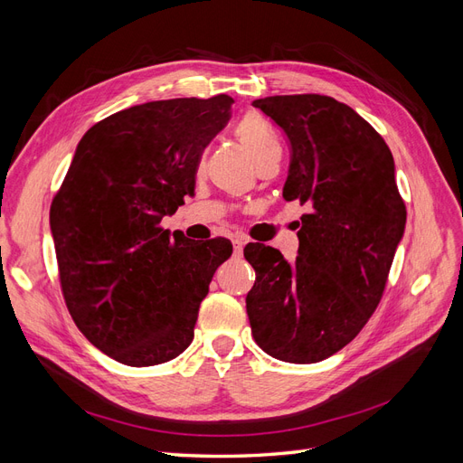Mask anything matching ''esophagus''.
I'll return each instance as SVG.
<instances>
[{"mask_svg": "<svg viewBox=\"0 0 463 463\" xmlns=\"http://www.w3.org/2000/svg\"><path fill=\"white\" fill-rule=\"evenodd\" d=\"M243 245H245V241L241 240V237H235V240H233V250H235V255H241Z\"/></svg>", "mask_w": 463, "mask_h": 463, "instance_id": "obj_1", "label": "esophagus"}]
</instances>
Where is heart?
<instances>
[{
  "mask_svg": "<svg viewBox=\"0 0 463 463\" xmlns=\"http://www.w3.org/2000/svg\"><path fill=\"white\" fill-rule=\"evenodd\" d=\"M235 135L259 167L269 162H279L282 158V145H279L274 129L259 114L245 116L235 125Z\"/></svg>",
  "mask_w": 463,
  "mask_h": 463,
  "instance_id": "b5f03b06",
  "label": "heart"
}]
</instances>
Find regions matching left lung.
Listing matches in <instances>:
<instances>
[{
  "label": "left lung",
  "instance_id": "1",
  "mask_svg": "<svg viewBox=\"0 0 463 463\" xmlns=\"http://www.w3.org/2000/svg\"><path fill=\"white\" fill-rule=\"evenodd\" d=\"M289 143L286 201L307 204L296 262L272 247H245L255 269L247 293L262 352L317 363L352 342L383 299L405 204L384 138L355 109L320 94L253 102Z\"/></svg>",
  "mask_w": 463,
  "mask_h": 463
}]
</instances>
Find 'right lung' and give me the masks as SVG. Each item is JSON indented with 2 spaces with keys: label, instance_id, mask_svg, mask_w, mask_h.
Returning a JSON list of instances; mask_svg holds the SVG:
<instances>
[{
  "label": "right lung",
  "instance_id": "obj_1",
  "mask_svg": "<svg viewBox=\"0 0 463 463\" xmlns=\"http://www.w3.org/2000/svg\"><path fill=\"white\" fill-rule=\"evenodd\" d=\"M232 104L228 94L174 98L98 121L52 201L67 309L123 365H160L185 352L213 276L232 257L223 237L189 243L160 228L194 193L203 150L226 128Z\"/></svg>",
  "mask_w": 463,
  "mask_h": 463
}]
</instances>
